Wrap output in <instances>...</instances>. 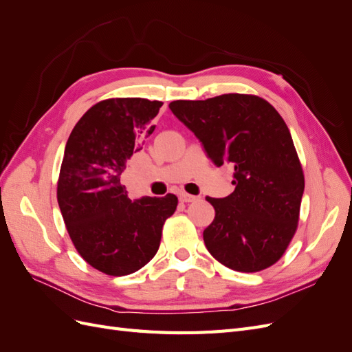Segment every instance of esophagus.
<instances>
[{"label": "esophagus", "instance_id": "esophagus-1", "mask_svg": "<svg viewBox=\"0 0 352 352\" xmlns=\"http://www.w3.org/2000/svg\"><path fill=\"white\" fill-rule=\"evenodd\" d=\"M179 198H180V201L182 202H194V201H197L198 199V197H195V195H189V194H186V192H182L179 195Z\"/></svg>", "mask_w": 352, "mask_h": 352}]
</instances>
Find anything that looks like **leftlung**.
Here are the masks:
<instances>
[{
	"instance_id": "obj_1",
	"label": "left lung",
	"mask_w": 352,
	"mask_h": 352,
	"mask_svg": "<svg viewBox=\"0 0 352 352\" xmlns=\"http://www.w3.org/2000/svg\"><path fill=\"white\" fill-rule=\"evenodd\" d=\"M168 107L212 163L235 170V190L207 198L216 210L202 233L207 250L236 272L270 267L294 236L304 194L302 168L280 114L265 100L243 94L180 100Z\"/></svg>"
}]
</instances>
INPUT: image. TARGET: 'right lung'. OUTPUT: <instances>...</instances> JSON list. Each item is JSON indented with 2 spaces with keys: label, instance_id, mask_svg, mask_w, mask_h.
Listing matches in <instances>:
<instances>
[{
  "label": "right lung",
  "instance_id": "right-lung-1",
  "mask_svg": "<svg viewBox=\"0 0 352 352\" xmlns=\"http://www.w3.org/2000/svg\"><path fill=\"white\" fill-rule=\"evenodd\" d=\"M163 102L114 98L95 104L73 127L60 168L57 199L82 258L110 276L135 273L160 247L177 198L131 199L120 177L151 135Z\"/></svg>",
  "mask_w": 352,
  "mask_h": 352
}]
</instances>
